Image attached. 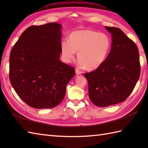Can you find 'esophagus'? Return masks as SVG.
<instances>
[{"mask_svg":"<svg viewBox=\"0 0 148 148\" xmlns=\"http://www.w3.org/2000/svg\"><path fill=\"white\" fill-rule=\"evenodd\" d=\"M76 74H77V75H80V74H82V72L79 71L78 69H76Z\"/></svg>","mask_w":148,"mask_h":148,"instance_id":"1","label":"esophagus"}]
</instances>
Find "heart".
Instances as JSON below:
<instances>
[{"mask_svg":"<svg viewBox=\"0 0 148 148\" xmlns=\"http://www.w3.org/2000/svg\"><path fill=\"white\" fill-rule=\"evenodd\" d=\"M111 44L109 37L104 33L92 30H76L69 36L68 41L62 42V55L65 62H71L77 52L80 65L86 70H95L104 62Z\"/></svg>","mask_w":148,"mask_h":148,"instance_id":"b5f03b06","label":"heart"}]
</instances>
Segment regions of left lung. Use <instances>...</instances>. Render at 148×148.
Instances as JSON below:
<instances>
[{
    "label": "left lung",
    "mask_w": 148,
    "mask_h": 148,
    "mask_svg": "<svg viewBox=\"0 0 148 148\" xmlns=\"http://www.w3.org/2000/svg\"><path fill=\"white\" fill-rule=\"evenodd\" d=\"M111 33V48L95 71L84 74L91 101L106 107L125 101L139 79V49L132 40L116 27H105Z\"/></svg>",
    "instance_id": "8db88e82"
}]
</instances>
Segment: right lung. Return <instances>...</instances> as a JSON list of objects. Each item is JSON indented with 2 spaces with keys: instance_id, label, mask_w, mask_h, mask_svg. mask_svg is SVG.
<instances>
[{
  "instance_id": "1",
  "label": "right lung",
  "mask_w": 148,
  "mask_h": 148,
  "mask_svg": "<svg viewBox=\"0 0 148 148\" xmlns=\"http://www.w3.org/2000/svg\"><path fill=\"white\" fill-rule=\"evenodd\" d=\"M62 26H31L21 34L9 56V79L21 99L36 109L53 108L64 99L75 69L60 61Z\"/></svg>"
}]
</instances>
